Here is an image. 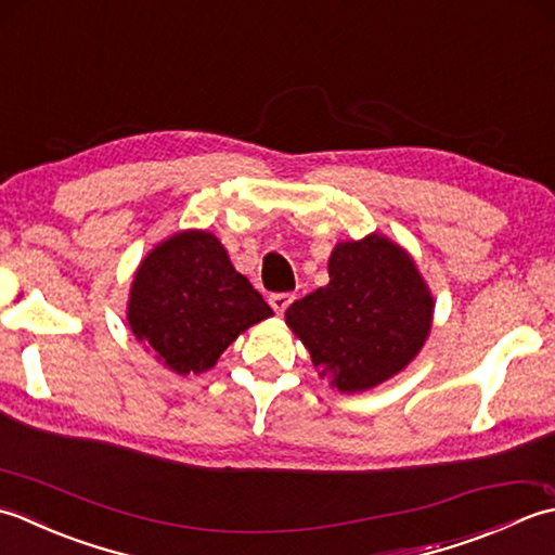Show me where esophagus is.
Here are the masks:
<instances>
[{
    "label": "esophagus",
    "mask_w": 555,
    "mask_h": 555,
    "mask_svg": "<svg viewBox=\"0 0 555 555\" xmlns=\"http://www.w3.org/2000/svg\"><path fill=\"white\" fill-rule=\"evenodd\" d=\"M270 307H273L275 313H285L289 304L294 301V294L289 292H278V294H270Z\"/></svg>",
    "instance_id": "obj_1"
}]
</instances>
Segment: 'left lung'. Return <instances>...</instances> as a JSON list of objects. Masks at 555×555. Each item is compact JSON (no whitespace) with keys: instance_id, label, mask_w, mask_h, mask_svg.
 I'll use <instances>...</instances> for the list:
<instances>
[{"instance_id":"8db88e82","label":"left lung","mask_w":555,"mask_h":555,"mask_svg":"<svg viewBox=\"0 0 555 555\" xmlns=\"http://www.w3.org/2000/svg\"><path fill=\"white\" fill-rule=\"evenodd\" d=\"M331 282L285 311L321 376L340 392L380 386L420 354L431 331L434 297L402 246L380 234L340 242Z\"/></svg>"}]
</instances>
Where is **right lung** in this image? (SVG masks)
Here are the masks:
<instances>
[{"label": "right lung", "mask_w": 555, "mask_h": 555, "mask_svg": "<svg viewBox=\"0 0 555 555\" xmlns=\"http://www.w3.org/2000/svg\"><path fill=\"white\" fill-rule=\"evenodd\" d=\"M273 309L236 273L210 232H177L135 270L127 321L135 340L175 373H203Z\"/></svg>", "instance_id": "1"}]
</instances>
